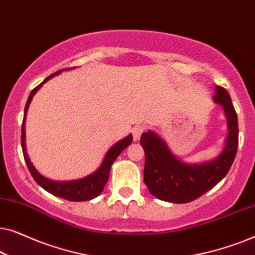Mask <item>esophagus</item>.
I'll return each mask as SVG.
<instances>
[{"label":"esophagus","instance_id":"34e87169","mask_svg":"<svg viewBox=\"0 0 255 255\" xmlns=\"http://www.w3.org/2000/svg\"><path fill=\"white\" fill-rule=\"evenodd\" d=\"M145 128L144 125H135L133 128V130H132V134H133V139L134 140H138L139 138H140V135L142 132H144Z\"/></svg>","mask_w":255,"mask_h":255}]
</instances>
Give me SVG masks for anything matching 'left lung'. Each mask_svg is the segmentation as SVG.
<instances>
[{
    "label": "left lung",
    "mask_w": 255,
    "mask_h": 255,
    "mask_svg": "<svg viewBox=\"0 0 255 255\" xmlns=\"http://www.w3.org/2000/svg\"><path fill=\"white\" fill-rule=\"evenodd\" d=\"M214 101L224 110L228 128L224 147L215 159L200 163L184 162L173 154L155 132L148 130L141 134L140 144L145 152L144 182L153 196L170 203H188L212 189L231 168L238 148V118L224 88L216 87Z\"/></svg>",
    "instance_id": "1"
}]
</instances>
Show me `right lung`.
<instances>
[{
    "label": "right lung",
    "instance_id": "right-lung-1",
    "mask_svg": "<svg viewBox=\"0 0 255 255\" xmlns=\"http://www.w3.org/2000/svg\"><path fill=\"white\" fill-rule=\"evenodd\" d=\"M68 69H62V71H68ZM62 71H59L54 74L48 76L47 79H45L43 82L40 83L39 86H37L32 92L30 93L29 99H27V102L25 104V109H24V118H23V124H22V149H23V155L24 160H25L27 168H29L31 175L34 179V181L39 184L41 188H44L45 190L48 191V193L54 195V196L65 198V200L73 201V202H83V201H89L93 200L99 196V195L102 193L104 189V186L108 182V179H109L110 169L115 160L117 159V156L123 152V149L128 147V145H131L132 142V134L130 133L127 137L121 139L120 141H117L116 144H114L111 147L108 149V152L104 155L103 161L101 163L99 168H97L95 172H93L89 175H87L82 179L79 180H72V181H54L50 180L47 177L38 172V170L34 168L33 163L31 162L26 153V145H25V118H26V113L29 110V106L32 101L33 96L36 95V93L39 90L45 82H47L48 80L53 78V76L60 74Z\"/></svg>",
    "mask_w": 255,
    "mask_h": 255
}]
</instances>
